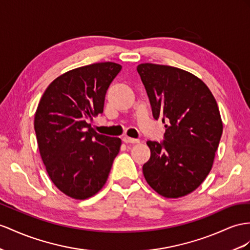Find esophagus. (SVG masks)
Here are the masks:
<instances>
[{
	"mask_svg": "<svg viewBox=\"0 0 250 250\" xmlns=\"http://www.w3.org/2000/svg\"><path fill=\"white\" fill-rule=\"evenodd\" d=\"M123 142L125 143V144H138L139 143V139H135V138H131V137L125 136L123 138Z\"/></svg>",
	"mask_w": 250,
	"mask_h": 250,
	"instance_id": "1",
	"label": "esophagus"
}]
</instances>
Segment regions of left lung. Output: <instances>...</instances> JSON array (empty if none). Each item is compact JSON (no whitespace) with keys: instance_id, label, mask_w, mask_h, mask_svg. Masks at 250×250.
<instances>
[{"instance_id":"left-lung-1","label":"left lung","mask_w":250,"mask_h":250,"mask_svg":"<svg viewBox=\"0 0 250 250\" xmlns=\"http://www.w3.org/2000/svg\"><path fill=\"white\" fill-rule=\"evenodd\" d=\"M137 72L153 117L166 124L163 142H146L151 156L143 166L145 178L165 197L185 196L212 168L223 133L217 104L208 86L184 69L143 63Z\"/></svg>"}]
</instances>
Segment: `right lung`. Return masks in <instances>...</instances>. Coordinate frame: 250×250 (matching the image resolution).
Listing matches in <instances>:
<instances>
[{
  "mask_svg": "<svg viewBox=\"0 0 250 250\" xmlns=\"http://www.w3.org/2000/svg\"><path fill=\"white\" fill-rule=\"evenodd\" d=\"M121 70L114 62L89 64L56 78L35 115L40 155L55 186L76 200L104 186L121 140L96 133L88 120L104 112L108 86Z\"/></svg>",
  "mask_w": 250,
  "mask_h": 250,
  "instance_id": "1",
  "label": "right lung"
}]
</instances>
